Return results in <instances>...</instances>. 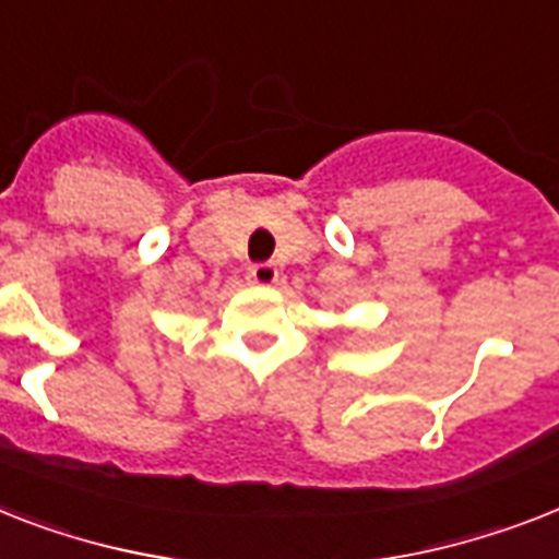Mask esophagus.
<instances>
[{
	"label": "esophagus",
	"instance_id": "obj_1",
	"mask_svg": "<svg viewBox=\"0 0 559 559\" xmlns=\"http://www.w3.org/2000/svg\"><path fill=\"white\" fill-rule=\"evenodd\" d=\"M278 278L281 272L275 264H252L247 270V281L255 287H272V284H278Z\"/></svg>",
	"mask_w": 559,
	"mask_h": 559
}]
</instances>
